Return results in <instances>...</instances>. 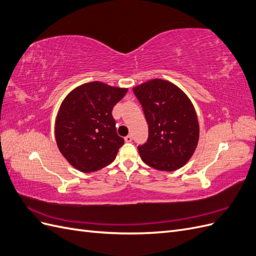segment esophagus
<instances>
[{"label": "esophagus", "mask_w": 256, "mask_h": 256, "mask_svg": "<svg viewBox=\"0 0 256 256\" xmlns=\"http://www.w3.org/2000/svg\"><path fill=\"white\" fill-rule=\"evenodd\" d=\"M125 141H126V142H131V141H132V136L128 134L127 136H125Z\"/></svg>", "instance_id": "1"}]
</instances>
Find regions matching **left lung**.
<instances>
[{
  "instance_id": "8db88e82",
  "label": "left lung",
  "mask_w": 256,
  "mask_h": 256,
  "mask_svg": "<svg viewBox=\"0 0 256 256\" xmlns=\"http://www.w3.org/2000/svg\"><path fill=\"white\" fill-rule=\"evenodd\" d=\"M148 125V138L138 145L142 160L160 171H175L194 152L200 128L189 98L171 82L147 81L134 88Z\"/></svg>"
}]
</instances>
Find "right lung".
I'll return each mask as SVG.
<instances>
[{"label": "right lung", "instance_id": "1", "mask_svg": "<svg viewBox=\"0 0 256 256\" xmlns=\"http://www.w3.org/2000/svg\"><path fill=\"white\" fill-rule=\"evenodd\" d=\"M127 90L95 81L74 88L64 99L56 122V138L74 168L95 172L115 159L124 138L116 132L112 110Z\"/></svg>", "mask_w": 256, "mask_h": 256}]
</instances>
